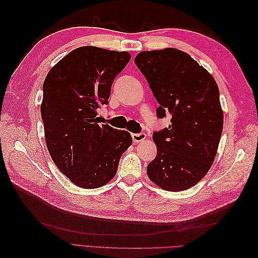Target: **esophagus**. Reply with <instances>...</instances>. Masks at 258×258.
<instances>
[{
    "instance_id": "obj_1",
    "label": "esophagus",
    "mask_w": 258,
    "mask_h": 258,
    "mask_svg": "<svg viewBox=\"0 0 258 258\" xmlns=\"http://www.w3.org/2000/svg\"><path fill=\"white\" fill-rule=\"evenodd\" d=\"M146 135L145 134H132V140H134L135 143H139L142 142L146 139Z\"/></svg>"
}]
</instances>
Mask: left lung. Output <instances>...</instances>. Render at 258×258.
<instances>
[{
    "mask_svg": "<svg viewBox=\"0 0 258 258\" xmlns=\"http://www.w3.org/2000/svg\"><path fill=\"white\" fill-rule=\"evenodd\" d=\"M160 106L172 115L168 128L154 132L157 156L147 166L152 182L168 191L190 188L215 159L224 113L218 86L207 70L176 48L141 51L135 59Z\"/></svg>",
    "mask_w": 258,
    "mask_h": 258,
    "instance_id": "1",
    "label": "left lung"
}]
</instances>
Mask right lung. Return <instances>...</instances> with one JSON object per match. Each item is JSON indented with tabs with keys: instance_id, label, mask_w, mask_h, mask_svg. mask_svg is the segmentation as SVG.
Listing matches in <instances>:
<instances>
[{
	"instance_id": "1",
	"label": "right lung",
	"mask_w": 258,
	"mask_h": 258,
	"mask_svg": "<svg viewBox=\"0 0 258 258\" xmlns=\"http://www.w3.org/2000/svg\"><path fill=\"white\" fill-rule=\"evenodd\" d=\"M127 51L83 46L54 64L43 84L41 115L54 165L82 188H99L115 176L132 144L128 131L98 123L115 77L130 61Z\"/></svg>"
}]
</instances>
